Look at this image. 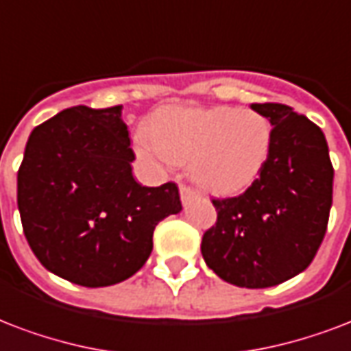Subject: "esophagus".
I'll use <instances>...</instances> for the list:
<instances>
[{"label": "esophagus", "mask_w": 351, "mask_h": 351, "mask_svg": "<svg viewBox=\"0 0 351 351\" xmlns=\"http://www.w3.org/2000/svg\"><path fill=\"white\" fill-rule=\"evenodd\" d=\"M195 197H197V191H193L191 187L180 186V199H182V202H184V204H186L187 200L195 199Z\"/></svg>", "instance_id": "34e87169"}]
</instances>
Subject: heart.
I'll return each mask as SVG.
<instances>
[{
    "instance_id": "heart-1",
    "label": "heart",
    "mask_w": 351,
    "mask_h": 351,
    "mask_svg": "<svg viewBox=\"0 0 351 351\" xmlns=\"http://www.w3.org/2000/svg\"><path fill=\"white\" fill-rule=\"evenodd\" d=\"M271 151V125L259 112L234 106H171L151 119L138 152L156 165L189 164L191 176L211 193L250 186Z\"/></svg>"
}]
</instances>
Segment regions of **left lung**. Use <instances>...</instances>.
Segmentation results:
<instances>
[{
	"label": "left lung",
	"mask_w": 351,
	"mask_h": 351,
	"mask_svg": "<svg viewBox=\"0 0 351 351\" xmlns=\"http://www.w3.org/2000/svg\"><path fill=\"white\" fill-rule=\"evenodd\" d=\"M271 123L259 176L234 199L213 200L217 223L202 237L206 265L237 287L265 289L306 271L324 239L333 165L324 132L285 104H252Z\"/></svg>",
	"instance_id": "left-lung-1"
}]
</instances>
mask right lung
<instances>
[{
	"mask_svg": "<svg viewBox=\"0 0 351 351\" xmlns=\"http://www.w3.org/2000/svg\"><path fill=\"white\" fill-rule=\"evenodd\" d=\"M123 106H73L34 128L18 171V210L45 269L82 287H106L140 271L162 219L180 213L173 182L134 180Z\"/></svg>",
	"mask_w": 351,
	"mask_h": 351,
	"instance_id": "obj_1",
	"label": "right lung"
}]
</instances>
